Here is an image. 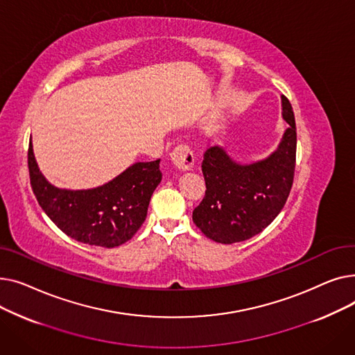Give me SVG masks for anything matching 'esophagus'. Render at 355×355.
<instances>
[{"mask_svg":"<svg viewBox=\"0 0 355 355\" xmlns=\"http://www.w3.org/2000/svg\"><path fill=\"white\" fill-rule=\"evenodd\" d=\"M173 164L178 168L180 171H189L194 165V154L191 151L190 145L187 144H178L173 153L170 154Z\"/></svg>","mask_w":355,"mask_h":355,"instance_id":"obj_1","label":"esophagus"}]
</instances>
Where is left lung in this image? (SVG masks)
I'll list each match as a JSON object with an SVG mask.
<instances>
[{
  "instance_id": "8db88e82",
  "label": "left lung",
  "mask_w": 355,
  "mask_h": 355,
  "mask_svg": "<svg viewBox=\"0 0 355 355\" xmlns=\"http://www.w3.org/2000/svg\"><path fill=\"white\" fill-rule=\"evenodd\" d=\"M282 115L289 128L276 151L263 161L241 165L220 146H209L204 153L206 196L194 209L193 221L217 243L232 245L253 237L284 209L296 162V125L286 96H282Z\"/></svg>"
}]
</instances>
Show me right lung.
<instances>
[{"instance_id":"1","label":"right lung","mask_w":355,"mask_h":355,"mask_svg":"<svg viewBox=\"0 0 355 355\" xmlns=\"http://www.w3.org/2000/svg\"><path fill=\"white\" fill-rule=\"evenodd\" d=\"M33 193L50 220L82 243L115 248L132 239L145 221L149 200L161 182L159 159L137 162L121 175L92 190H62L51 185L37 166L28 145Z\"/></svg>"}]
</instances>
